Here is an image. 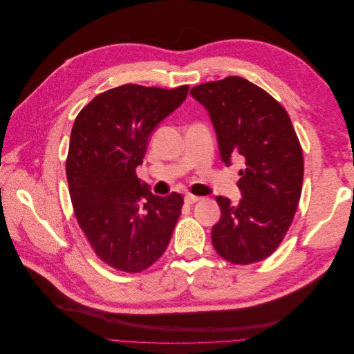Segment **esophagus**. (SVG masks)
Masks as SVG:
<instances>
[{"label":"esophagus","mask_w":354,"mask_h":354,"mask_svg":"<svg viewBox=\"0 0 354 354\" xmlns=\"http://www.w3.org/2000/svg\"><path fill=\"white\" fill-rule=\"evenodd\" d=\"M198 201H201V198L199 196H195V195H186L185 196V202L187 203V205H192V203H195V202H198Z\"/></svg>","instance_id":"34e87169"}]
</instances>
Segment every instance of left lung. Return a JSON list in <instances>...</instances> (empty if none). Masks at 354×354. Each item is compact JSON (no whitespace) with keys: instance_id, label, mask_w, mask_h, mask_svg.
I'll list each match as a JSON object with an SVG mask.
<instances>
[{"instance_id":"obj_1","label":"left lung","mask_w":354,"mask_h":354,"mask_svg":"<svg viewBox=\"0 0 354 354\" xmlns=\"http://www.w3.org/2000/svg\"><path fill=\"white\" fill-rule=\"evenodd\" d=\"M208 111L221 160L239 159L242 199L232 205L217 196L221 218L211 241L233 264H251L272 255L294 220L303 187L304 160L283 106L241 77H227L190 90Z\"/></svg>"}]
</instances>
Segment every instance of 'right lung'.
Masks as SVG:
<instances>
[{
    "label": "right lung",
    "instance_id": "obj_1",
    "mask_svg": "<svg viewBox=\"0 0 354 354\" xmlns=\"http://www.w3.org/2000/svg\"><path fill=\"white\" fill-rule=\"evenodd\" d=\"M187 91L125 84L95 95L73 122L66 176L75 217L95 255L116 270L147 269L169 243L183 196L153 195L136 168Z\"/></svg>",
    "mask_w": 354,
    "mask_h": 354
}]
</instances>
